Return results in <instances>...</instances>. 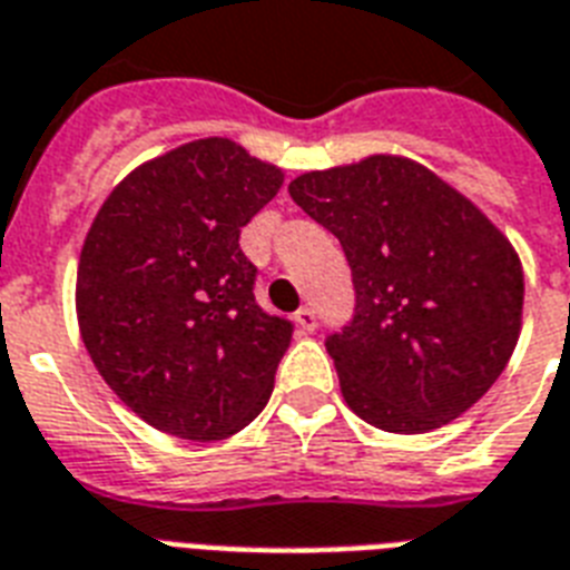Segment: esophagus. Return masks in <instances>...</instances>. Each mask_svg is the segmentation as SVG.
<instances>
[{"instance_id":"34e87169","label":"esophagus","mask_w":570,"mask_h":570,"mask_svg":"<svg viewBox=\"0 0 570 570\" xmlns=\"http://www.w3.org/2000/svg\"><path fill=\"white\" fill-rule=\"evenodd\" d=\"M294 321H297L299 324V330H303V333H312V330H315L317 326V317H315V312H312V308L308 306H303L297 312V315H294Z\"/></svg>"}]
</instances>
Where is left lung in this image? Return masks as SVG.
<instances>
[{"instance_id": "8db88e82", "label": "left lung", "mask_w": 570, "mask_h": 570, "mask_svg": "<svg viewBox=\"0 0 570 570\" xmlns=\"http://www.w3.org/2000/svg\"><path fill=\"white\" fill-rule=\"evenodd\" d=\"M288 193L354 273V321L326 338L347 407L390 434H425L473 407L520 338L523 267L509 237L399 154L306 171Z\"/></svg>"}]
</instances>
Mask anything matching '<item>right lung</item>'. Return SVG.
Returning <instances> with one entry per match:
<instances>
[{
  "label": "right lung",
  "mask_w": 570,
  "mask_h": 570,
  "mask_svg": "<svg viewBox=\"0 0 570 570\" xmlns=\"http://www.w3.org/2000/svg\"><path fill=\"white\" fill-rule=\"evenodd\" d=\"M282 180L279 166L207 136L136 166L88 228L82 345L109 390L163 434L223 440L271 399L294 326L255 303L240 228Z\"/></svg>",
  "instance_id": "right-lung-1"
}]
</instances>
